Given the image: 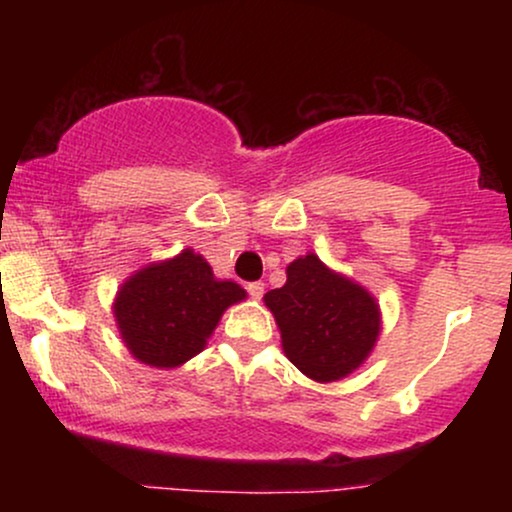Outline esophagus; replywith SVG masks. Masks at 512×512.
Returning a JSON list of instances; mask_svg holds the SVG:
<instances>
[{
  "mask_svg": "<svg viewBox=\"0 0 512 512\" xmlns=\"http://www.w3.org/2000/svg\"><path fill=\"white\" fill-rule=\"evenodd\" d=\"M248 293H250V298H255V301H260L262 293H264V284H262V281H250V284H248Z\"/></svg>",
  "mask_w": 512,
  "mask_h": 512,
  "instance_id": "esophagus-1",
  "label": "esophagus"
}]
</instances>
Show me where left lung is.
I'll use <instances>...</instances> for the list:
<instances>
[{
  "mask_svg": "<svg viewBox=\"0 0 512 512\" xmlns=\"http://www.w3.org/2000/svg\"><path fill=\"white\" fill-rule=\"evenodd\" d=\"M264 303L276 317L289 361L317 383L342 380L361 366L380 332L373 296L315 255L291 262L286 284L269 291Z\"/></svg>",
  "mask_w": 512,
  "mask_h": 512,
  "instance_id": "left-lung-1",
  "label": "left lung"
}]
</instances>
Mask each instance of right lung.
Listing matches in <instances>:
<instances>
[{
  "label": "right lung",
  "mask_w": 512,
  "mask_h": 512,
  "mask_svg": "<svg viewBox=\"0 0 512 512\" xmlns=\"http://www.w3.org/2000/svg\"><path fill=\"white\" fill-rule=\"evenodd\" d=\"M243 298L238 284L214 279L202 255L182 250L134 274L117 293L115 317L134 358L175 368L204 349L223 310Z\"/></svg>",
  "instance_id": "obj_1"
}]
</instances>
